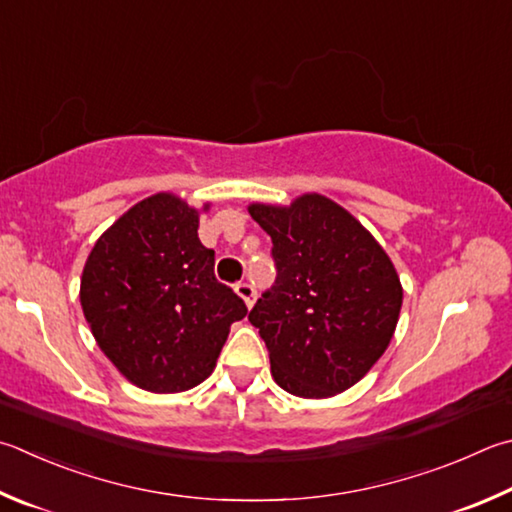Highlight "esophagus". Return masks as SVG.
<instances>
[{
    "instance_id": "obj_1",
    "label": "esophagus",
    "mask_w": 512,
    "mask_h": 512,
    "mask_svg": "<svg viewBox=\"0 0 512 512\" xmlns=\"http://www.w3.org/2000/svg\"><path fill=\"white\" fill-rule=\"evenodd\" d=\"M235 293L241 297V300L246 302L248 309H250V306H253V302H255V288L250 286L248 282H239V284H235Z\"/></svg>"
}]
</instances>
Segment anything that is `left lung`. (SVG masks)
Masks as SVG:
<instances>
[{"label": "left lung", "instance_id": "8db88e82", "mask_svg": "<svg viewBox=\"0 0 512 512\" xmlns=\"http://www.w3.org/2000/svg\"><path fill=\"white\" fill-rule=\"evenodd\" d=\"M273 239L277 280L248 320L284 392L331 398L353 387L394 338L403 286L374 235L318 192L288 206L250 203Z\"/></svg>", "mask_w": 512, "mask_h": 512}]
</instances>
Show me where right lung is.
Instances as JSON below:
<instances>
[{
  "mask_svg": "<svg viewBox=\"0 0 512 512\" xmlns=\"http://www.w3.org/2000/svg\"><path fill=\"white\" fill-rule=\"evenodd\" d=\"M179 194L156 192L120 215L91 248L80 304L102 353L129 383L176 394L217 367L230 324L248 313L217 282L215 250L199 241V215Z\"/></svg>",
  "mask_w": 512,
  "mask_h": 512,
  "instance_id": "1",
  "label": "right lung"
}]
</instances>
